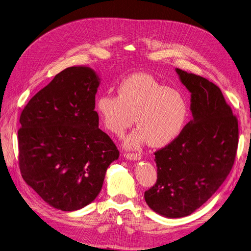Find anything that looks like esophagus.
Masks as SVG:
<instances>
[{
	"label": "esophagus",
	"mask_w": 251,
	"mask_h": 251,
	"mask_svg": "<svg viewBox=\"0 0 251 251\" xmlns=\"http://www.w3.org/2000/svg\"><path fill=\"white\" fill-rule=\"evenodd\" d=\"M124 156L126 157L127 160H130V161H139V160H141V155L137 154V153H125Z\"/></svg>",
	"instance_id": "esophagus-1"
}]
</instances>
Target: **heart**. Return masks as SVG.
Wrapping results in <instances>:
<instances>
[{
    "instance_id": "obj_1",
    "label": "heart",
    "mask_w": 251,
    "mask_h": 251,
    "mask_svg": "<svg viewBox=\"0 0 251 251\" xmlns=\"http://www.w3.org/2000/svg\"><path fill=\"white\" fill-rule=\"evenodd\" d=\"M96 111L104 128L117 137L124 135L135 118L138 128L125 140L127 149H139L148 142L154 149L169 146L181 134L188 115L181 92L147 73L124 78L117 86V97H99Z\"/></svg>"
}]
</instances>
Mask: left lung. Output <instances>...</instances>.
Listing matches in <instances>:
<instances>
[{
	"label": "left lung",
	"instance_id": "1",
	"mask_svg": "<svg viewBox=\"0 0 251 251\" xmlns=\"http://www.w3.org/2000/svg\"><path fill=\"white\" fill-rule=\"evenodd\" d=\"M191 94L192 120L179 137L154 152L157 179L144 192L148 205L163 217L191 215L226 180L238 147V121L221 89L207 79L175 69Z\"/></svg>",
	"mask_w": 251,
	"mask_h": 251
}]
</instances>
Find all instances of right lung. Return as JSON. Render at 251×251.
<instances>
[{
  "instance_id": "obj_1",
  "label": "right lung",
  "mask_w": 251,
  "mask_h": 251,
  "mask_svg": "<svg viewBox=\"0 0 251 251\" xmlns=\"http://www.w3.org/2000/svg\"><path fill=\"white\" fill-rule=\"evenodd\" d=\"M100 82L91 68L69 67L39 90L20 116L21 175L48 204L64 212L94 201L108 167L119 157L115 143L99 128Z\"/></svg>"
}]
</instances>
